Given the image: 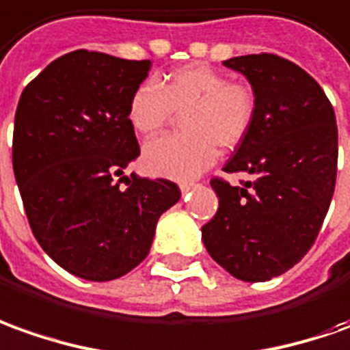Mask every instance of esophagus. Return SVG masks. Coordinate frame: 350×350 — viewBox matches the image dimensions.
Masks as SVG:
<instances>
[{
  "label": "esophagus",
  "instance_id": "esophagus-1",
  "mask_svg": "<svg viewBox=\"0 0 350 350\" xmlns=\"http://www.w3.org/2000/svg\"><path fill=\"white\" fill-rule=\"evenodd\" d=\"M179 187H180V192L185 194V192H189L190 189H194V187H196V183H180Z\"/></svg>",
  "mask_w": 350,
  "mask_h": 350
}]
</instances>
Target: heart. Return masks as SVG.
I'll use <instances>...</instances> for the list:
<instances>
[{
  "label": "heart",
  "mask_w": 350,
  "mask_h": 350,
  "mask_svg": "<svg viewBox=\"0 0 350 350\" xmlns=\"http://www.w3.org/2000/svg\"><path fill=\"white\" fill-rule=\"evenodd\" d=\"M180 114V133L146 143L143 163L154 175L192 179L217 160L219 146L230 150L252 131L257 95L244 81H230L207 64H189L137 85L127 103V122L137 135L150 137Z\"/></svg>",
  "instance_id": "1"
}]
</instances>
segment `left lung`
<instances>
[{
    "instance_id": "obj_1",
    "label": "left lung",
    "mask_w": 350,
    "mask_h": 350,
    "mask_svg": "<svg viewBox=\"0 0 350 350\" xmlns=\"http://www.w3.org/2000/svg\"><path fill=\"white\" fill-rule=\"evenodd\" d=\"M223 64L244 74L257 95L255 124L223 171L253 179L244 187L211 179L219 209L202 240L234 278L267 282L305 257L324 223L336 189V112L291 60L261 53Z\"/></svg>"
}]
</instances>
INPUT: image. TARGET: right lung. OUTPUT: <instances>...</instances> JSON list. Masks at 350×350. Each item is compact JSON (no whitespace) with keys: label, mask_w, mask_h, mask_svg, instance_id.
Instances as JSON below:
<instances>
[{"label":"right lung","mask_w":350,"mask_h":350,"mask_svg":"<svg viewBox=\"0 0 350 350\" xmlns=\"http://www.w3.org/2000/svg\"><path fill=\"white\" fill-rule=\"evenodd\" d=\"M152 68L78 49L53 60L24 88L13 131L14 179L43 252L83 280L108 282L150 252L156 223L180 190L131 175L141 154L127 103Z\"/></svg>","instance_id":"add662e5"}]
</instances>
